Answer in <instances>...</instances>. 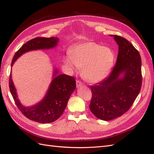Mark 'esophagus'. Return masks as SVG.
<instances>
[{
    "mask_svg": "<svg viewBox=\"0 0 154 154\" xmlns=\"http://www.w3.org/2000/svg\"><path fill=\"white\" fill-rule=\"evenodd\" d=\"M82 83L79 80H76V87L77 88H79V87H81L82 86Z\"/></svg>",
    "mask_w": 154,
    "mask_h": 154,
    "instance_id": "obj_1",
    "label": "esophagus"
}]
</instances>
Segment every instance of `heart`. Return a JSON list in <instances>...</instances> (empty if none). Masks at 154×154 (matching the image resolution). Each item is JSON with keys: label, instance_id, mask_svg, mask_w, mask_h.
<instances>
[{"label": "heart", "instance_id": "heart-1", "mask_svg": "<svg viewBox=\"0 0 154 154\" xmlns=\"http://www.w3.org/2000/svg\"><path fill=\"white\" fill-rule=\"evenodd\" d=\"M114 60L115 55L110 48L94 42H86L76 45L64 63L72 70H74V65L82 69L83 78L88 83H96L109 75Z\"/></svg>", "mask_w": 154, "mask_h": 154}]
</instances>
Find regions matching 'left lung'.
<instances>
[{"label": "left lung", "mask_w": 154, "mask_h": 154, "mask_svg": "<svg viewBox=\"0 0 154 154\" xmlns=\"http://www.w3.org/2000/svg\"><path fill=\"white\" fill-rule=\"evenodd\" d=\"M110 36L119 46L117 62L108 77L91 86L90 110L96 118L103 121L116 119L127 112L142 84L141 59L138 51L123 37Z\"/></svg>", "instance_id": "obj_1"}]
</instances>
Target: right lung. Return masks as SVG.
Segmentation results:
<instances>
[{"mask_svg":"<svg viewBox=\"0 0 154 154\" xmlns=\"http://www.w3.org/2000/svg\"><path fill=\"white\" fill-rule=\"evenodd\" d=\"M59 39L57 37H37L28 41L14 55L11 67L16 60L24 53L34 50L54 48L57 45ZM58 73V69H55L53 71V80L44 98L34 105L25 106L21 104L18 98L11 72L9 80L11 94L18 109L26 118L40 123H49L54 122L63 114L70 96L76 89V85L74 77L66 74L59 75Z\"/></svg>","mask_w":154,"mask_h":154,"instance_id":"right-lung-1","label":"right lung"}]
</instances>
